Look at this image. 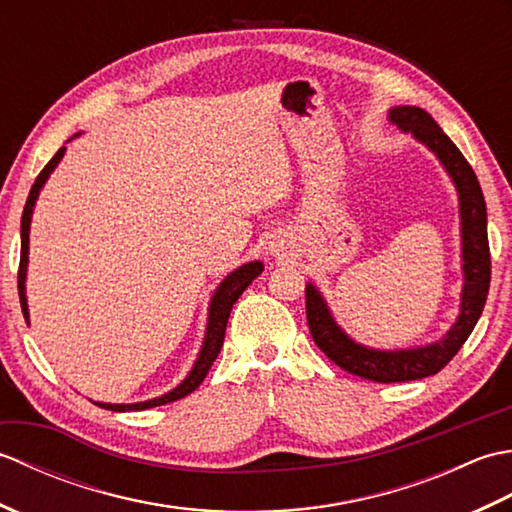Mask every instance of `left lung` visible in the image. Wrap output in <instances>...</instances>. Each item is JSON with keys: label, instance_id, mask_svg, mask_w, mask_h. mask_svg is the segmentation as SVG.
Segmentation results:
<instances>
[{"label": "left lung", "instance_id": "left-lung-1", "mask_svg": "<svg viewBox=\"0 0 512 512\" xmlns=\"http://www.w3.org/2000/svg\"><path fill=\"white\" fill-rule=\"evenodd\" d=\"M389 121L402 132L411 134L422 145H427L447 169L460 198L462 224V303L458 321L444 339L413 347V350H372L352 341L328 310L317 286H306V317L310 334L319 350L345 372L361 376L374 383H405L438 374L451 358L460 352L469 339L477 319L482 317L484 303L491 286V250L486 233V202L473 167L466 162L462 151L442 132L433 118L420 107L400 105L391 107Z\"/></svg>", "mask_w": 512, "mask_h": 512}]
</instances>
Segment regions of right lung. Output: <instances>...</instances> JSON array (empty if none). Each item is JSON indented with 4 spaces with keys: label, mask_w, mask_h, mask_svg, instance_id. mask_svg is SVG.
I'll list each match as a JSON object with an SVG mask.
<instances>
[{
    "label": "right lung",
    "mask_w": 512,
    "mask_h": 512,
    "mask_svg": "<svg viewBox=\"0 0 512 512\" xmlns=\"http://www.w3.org/2000/svg\"><path fill=\"white\" fill-rule=\"evenodd\" d=\"M79 136V134H76ZM65 154V147H61L57 154L50 158V162L46 167L41 169V173L37 176L35 184H32V189L28 193V200L24 206V215H21V257H19V273H17V288H19V303H21V312H24V319L28 321V301H26V270H28V233H30V220H32V209H35V202L39 198V191L43 184H46L48 176L54 171V167L59 165V160ZM264 264L262 262H248L244 266H239L237 270H233L231 275H228L220 286H217L215 295L211 299V306H209V323H206V334H204V343H202V350L198 354V361H195L193 369L189 372V376L182 380V383L171 389L169 394L165 396H158V398H151L145 402H134V405H110V402H94V405H99L103 409H110V411H143V409H151V407H160V405H167V402L173 400H180L184 396H189L191 391H195L200 387L202 380L209 374V369L213 365V361L217 358L222 350V343H224V332H226V323L228 317H231V310H233V303L242 297V292L253 284V279L262 275Z\"/></svg>",
    "instance_id": "1"
}]
</instances>
